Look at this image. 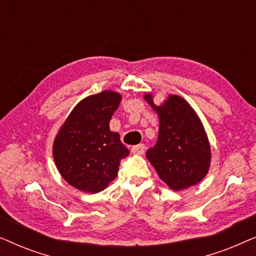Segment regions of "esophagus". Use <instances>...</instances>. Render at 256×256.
<instances>
[{
  "instance_id": "esophagus-1",
  "label": "esophagus",
  "mask_w": 256,
  "mask_h": 256,
  "mask_svg": "<svg viewBox=\"0 0 256 256\" xmlns=\"http://www.w3.org/2000/svg\"><path fill=\"white\" fill-rule=\"evenodd\" d=\"M144 152H146V146L144 144H138V146H134L132 148V152L136 154V155H143Z\"/></svg>"
}]
</instances>
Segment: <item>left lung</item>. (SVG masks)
<instances>
[{"mask_svg": "<svg viewBox=\"0 0 256 256\" xmlns=\"http://www.w3.org/2000/svg\"><path fill=\"white\" fill-rule=\"evenodd\" d=\"M144 99L160 118L158 138L146 152V158L160 180L174 191L199 183L208 172L211 146L200 118L182 96L171 94L160 106L152 93Z\"/></svg>", "mask_w": 256, "mask_h": 256, "instance_id": "left-lung-1", "label": "left lung"}]
</instances>
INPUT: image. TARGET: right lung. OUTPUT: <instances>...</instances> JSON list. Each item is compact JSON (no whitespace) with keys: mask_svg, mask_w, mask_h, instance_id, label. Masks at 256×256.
<instances>
[{"mask_svg":"<svg viewBox=\"0 0 256 256\" xmlns=\"http://www.w3.org/2000/svg\"><path fill=\"white\" fill-rule=\"evenodd\" d=\"M121 94L102 90L82 99L66 118L54 142V158L62 177L87 194L104 190L129 155L118 132L110 129Z\"/></svg>","mask_w":256,"mask_h":256,"instance_id":"add662e5","label":"right lung"}]
</instances>
